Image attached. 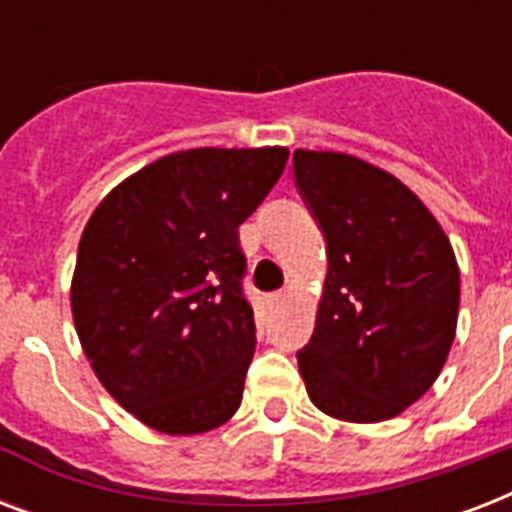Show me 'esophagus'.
I'll return each instance as SVG.
<instances>
[{"label": "esophagus", "mask_w": 512, "mask_h": 512, "mask_svg": "<svg viewBox=\"0 0 512 512\" xmlns=\"http://www.w3.org/2000/svg\"><path fill=\"white\" fill-rule=\"evenodd\" d=\"M284 300H287V295H284V292H273V295H268V305H271V308H279Z\"/></svg>", "instance_id": "obj_1"}]
</instances>
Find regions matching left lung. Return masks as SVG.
I'll return each instance as SVG.
<instances>
[{"mask_svg": "<svg viewBox=\"0 0 512 512\" xmlns=\"http://www.w3.org/2000/svg\"><path fill=\"white\" fill-rule=\"evenodd\" d=\"M297 188L327 241V279L305 390L345 422L401 414L436 382L460 313V268L444 228L398 177L335 151L292 156Z\"/></svg>", "mask_w": 512, "mask_h": 512, "instance_id": "left-lung-1", "label": "left lung"}]
</instances>
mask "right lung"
<instances>
[{"mask_svg": "<svg viewBox=\"0 0 512 512\" xmlns=\"http://www.w3.org/2000/svg\"><path fill=\"white\" fill-rule=\"evenodd\" d=\"M289 151L188 148L116 185L84 225L76 335L103 388L143 425L199 436L236 414L255 353L239 225Z\"/></svg>", "mask_w": 512, "mask_h": 512, "instance_id": "1", "label": "right lung"}]
</instances>
